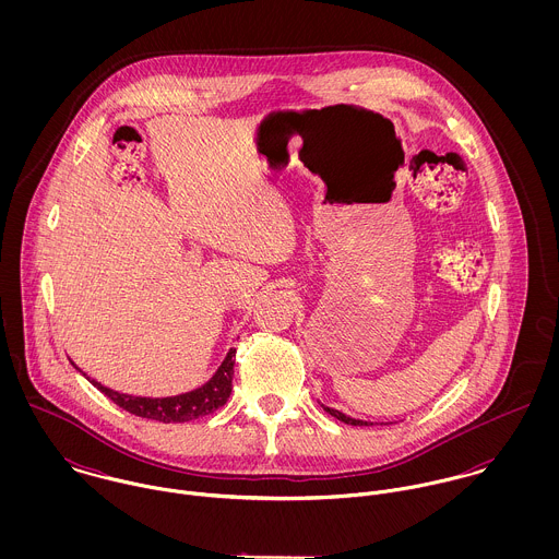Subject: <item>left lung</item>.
I'll use <instances>...</instances> for the list:
<instances>
[{"mask_svg":"<svg viewBox=\"0 0 559 559\" xmlns=\"http://www.w3.org/2000/svg\"><path fill=\"white\" fill-rule=\"evenodd\" d=\"M324 411H326L329 415H333L335 419L344 421V424H350V426H366V421H361V419H353V417H346L344 413H340V411H335V408H329V406H324Z\"/></svg>","mask_w":559,"mask_h":559,"instance_id":"obj_1","label":"left lung"}]
</instances>
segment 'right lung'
I'll return each mask as SVG.
<instances>
[{
  "label": "right lung",
  "instance_id": "add662e5",
  "mask_svg": "<svg viewBox=\"0 0 559 559\" xmlns=\"http://www.w3.org/2000/svg\"><path fill=\"white\" fill-rule=\"evenodd\" d=\"M235 355H237V350L230 348L224 364L219 366V370L206 385H202L193 392L180 394V396H169V399H140V396H129V394L107 390L96 381H92V383L107 399L116 402L120 408L129 411L131 415L157 419L163 424L191 421V419H198V417H204V415L217 411L219 406L226 404V400L230 399L233 377H235Z\"/></svg>",
  "mask_w": 559,
  "mask_h": 559
}]
</instances>
